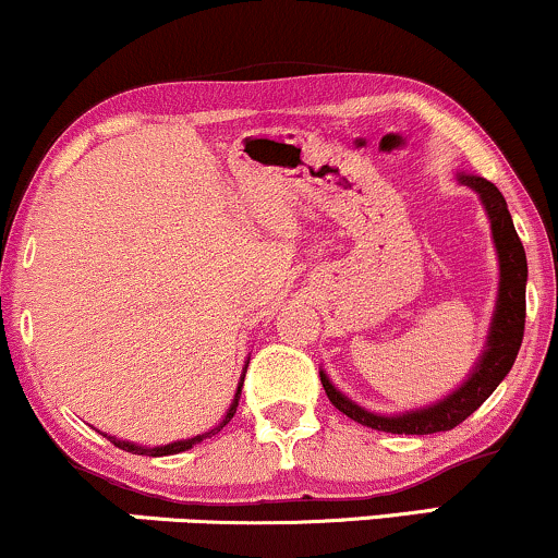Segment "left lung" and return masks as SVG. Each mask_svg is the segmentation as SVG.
Here are the masks:
<instances>
[{
    "label": "left lung",
    "mask_w": 558,
    "mask_h": 558,
    "mask_svg": "<svg viewBox=\"0 0 558 558\" xmlns=\"http://www.w3.org/2000/svg\"><path fill=\"white\" fill-rule=\"evenodd\" d=\"M457 182L470 187L481 198L483 211L488 216L490 240L496 247V260H499V292H496L494 316H490L486 344H483L481 357L475 360L473 371L468 378L449 391L444 399L423 404V408L395 412H373L360 408L355 399H350L344 391L329 381L326 371L320 368V384H324L326 397L339 412H344L350 421H355L365 428L384 430V434H404V436H425L438 434V430H451L454 425L468 421L473 412L481 408L486 399L494 395L507 373L512 371L517 352H520L522 333H525V284H527V258L522 247L517 229L509 214L507 201L499 193L494 182L483 180L477 174L457 172Z\"/></svg>",
    "instance_id": "8db88e82"
}]
</instances>
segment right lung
<instances>
[{"instance_id":"right-lung-1","label":"right lung","mask_w":558,"mask_h":558,"mask_svg":"<svg viewBox=\"0 0 558 558\" xmlns=\"http://www.w3.org/2000/svg\"><path fill=\"white\" fill-rule=\"evenodd\" d=\"M247 363H251V357L245 360V368H242V376H240V381H238V391H234V399H232V404H229V410H227V415L221 417L219 421V425H214L211 430H206V434H198V436H193V438H180V441H172V444H161V447H143V444H133V441H122V438H117V436H107L111 444H114V447H120V449H124V451H133V454H146V457H167V454H180V451H187V449H193L195 444H201L203 438H208V436H214V434H219L221 428H225V425L232 421L234 417V412H238V402H240V395H242V381H245V371H247Z\"/></svg>"}]
</instances>
